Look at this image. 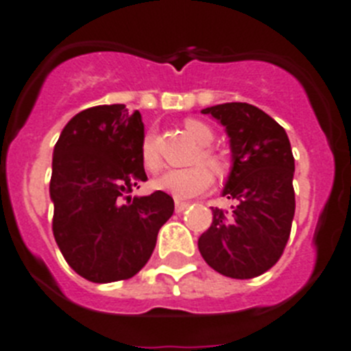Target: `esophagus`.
<instances>
[{"instance_id": "1", "label": "esophagus", "mask_w": 351, "mask_h": 351, "mask_svg": "<svg viewBox=\"0 0 351 351\" xmlns=\"http://www.w3.org/2000/svg\"><path fill=\"white\" fill-rule=\"evenodd\" d=\"M189 205H191V203H187V201H176V203H175V212L176 213H182V212H184V210L189 208Z\"/></svg>"}]
</instances>
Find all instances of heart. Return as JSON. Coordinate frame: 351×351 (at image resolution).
I'll return each instance as SVG.
<instances>
[{
  "instance_id": "obj_1",
  "label": "heart",
  "mask_w": 351,
  "mask_h": 351,
  "mask_svg": "<svg viewBox=\"0 0 351 351\" xmlns=\"http://www.w3.org/2000/svg\"><path fill=\"white\" fill-rule=\"evenodd\" d=\"M185 130L201 146H208L213 141L212 129L199 120H185ZM139 155H141V162L146 171L155 173L162 166V160H160V155L157 152L155 138L152 132L145 134V138L141 141V148H139ZM201 160L208 164L213 171L222 173L226 169V160L221 155L213 154L210 150L201 152ZM154 184L158 191L169 194L175 199H193V197L206 193L212 187L213 175L206 166L169 169V171L162 173V175L158 176Z\"/></svg>"
}]
</instances>
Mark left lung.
<instances>
[{
	"mask_svg": "<svg viewBox=\"0 0 351 351\" xmlns=\"http://www.w3.org/2000/svg\"><path fill=\"white\" fill-rule=\"evenodd\" d=\"M226 129L231 171L222 196L231 212L212 208L213 221L197 240L203 260L233 279L272 268L289 239L295 215V158L288 134L267 112L245 102L203 109Z\"/></svg>",
	"mask_w": 351,
	"mask_h": 351,
	"instance_id": "1",
	"label": "left lung"
}]
</instances>
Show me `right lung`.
Returning a JSON list of instances; mask_svg holds the SVG:
<instances>
[{
  "label": "right lung",
  "instance_id": "1",
  "mask_svg": "<svg viewBox=\"0 0 351 351\" xmlns=\"http://www.w3.org/2000/svg\"><path fill=\"white\" fill-rule=\"evenodd\" d=\"M143 138L141 112L112 104L77 112L54 146V240L66 263L91 282L136 276L175 210L162 191L129 196L148 180L139 155Z\"/></svg>",
  "mask_w": 351,
  "mask_h": 351
}]
</instances>
